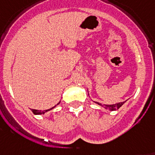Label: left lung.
Segmentation results:
<instances>
[{
  "mask_svg": "<svg viewBox=\"0 0 155 155\" xmlns=\"http://www.w3.org/2000/svg\"><path fill=\"white\" fill-rule=\"evenodd\" d=\"M127 101H125L124 102H120V103L114 104H101L99 103V102H96V101L94 102H95L96 104H99V105H101V107H103V108H104L105 109H108L109 111H115V110H117L120 108L121 106H122L123 104Z\"/></svg>",
  "mask_w": 155,
  "mask_h": 155,
  "instance_id": "8db88e82",
  "label": "left lung"
}]
</instances>
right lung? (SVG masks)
Masks as SVG:
<instances>
[{"instance_id": "right-lung-1", "label": "right lung", "mask_w": 155, "mask_h": 155, "mask_svg": "<svg viewBox=\"0 0 155 155\" xmlns=\"http://www.w3.org/2000/svg\"><path fill=\"white\" fill-rule=\"evenodd\" d=\"M60 102H61V101H60L58 102L56 105H54V107H52V108H49V109H47V110H37V109H31V112H32L35 115H43V114H45L46 112H48V111H51V110H52L53 108H55L58 104H59Z\"/></svg>"}]
</instances>
